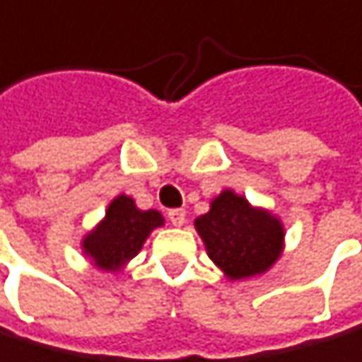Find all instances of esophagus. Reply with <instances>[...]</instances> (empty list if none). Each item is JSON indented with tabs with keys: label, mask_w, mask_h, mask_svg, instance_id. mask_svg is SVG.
Segmentation results:
<instances>
[{
	"label": "esophagus",
	"mask_w": 362,
	"mask_h": 362,
	"mask_svg": "<svg viewBox=\"0 0 362 362\" xmlns=\"http://www.w3.org/2000/svg\"><path fill=\"white\" fill-rule=\"evenodd\" d=\"M168 218H170V223H172V226L181 228V226L185 223V210H181V208L170 210V212H168Z\"/></svg>",
	"instance_id": "34e87169"
}]
</instances>
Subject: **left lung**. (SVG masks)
<instances>
[{"mask_svg": "<svg viewBox=\"0 0 362 362\" xmlns=\"http://www.w3.org/2000/svg\"><path fill=\"white\" fill-rule=\"evenodd\" d=\"M208 257L232 281L267 272L283 252L285 230L281 218L252 208L245 197L223 190L210 212L194 221Z\"/></svg>", "mask_w": 362, "mask_h": 362, "instance_id": "obj_1", "label": "left lung"}]
</instances>
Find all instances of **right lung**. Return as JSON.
Wrapping results in <instances>:
<instances>
[{
  "label": "right lung",
  "instance_id": "add662e5",
  "mask_svg": "<svg viewBox=\"0 0 362 362\" xmlns=\"http://www.w3.org/2000/svg\"><path fill=\"white\" fill-rule=\"evenodd\" d=\"M161 226V212L139 210L130 197L119 194L108 205L101 223L83 236L81 247L99 269L117 272L136 257L150 232Z\"/></svg>",
  "mask_w": 362,
  "mask_h": 362
}]
</instances>
